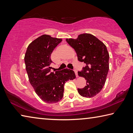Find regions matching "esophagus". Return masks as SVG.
<instances>
[{
    "label": "esophagus",
    "instance_id": "1",
    "mask_svg": "<svg viewBox=\"0 0 133 133\" xmlns=\"http://www.w3.org/2000/svg\"><path fill=\"white\" fill-rule=\"evenodd\" d=\"M74 71H75V74H76V77H77L78 76V73H77V70L76 69H74Z\"/></svg>",
    "mask_w": 133,
    "mask_h": 133
}]
</instances>
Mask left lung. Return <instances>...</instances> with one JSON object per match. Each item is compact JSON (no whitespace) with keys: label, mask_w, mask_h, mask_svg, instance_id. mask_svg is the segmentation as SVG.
Wrapping results in <instances>:
<instances>
[{"label":"left lung","mask_w":133,"mask_h":133,"mask_svg":"<svg viewBox=\"0 0 133 133\" xmlns=\"http://www.w3.org/2000/svg\"><path fill=\"white\" fill-rule=\"evenodd\" d=\"M66 41L75 50L78 61L85 64L78 75L85 78L86 85L78 89V93L84 97L95 96L104 85L109 72L110 57L106 46L94 36L87 33Z\"/></svg>","instance_id":"obj_1"}]
</instances>
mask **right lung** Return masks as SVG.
Listing matches in <instances>:
<instances>
[{
  "label": "right lung",
  "mask_w": 133,
  "mask_h": 133,
  "mask_svg": "<svg viewBox=\"0 0 133 133\" xmlns=\"http://www.w3.org/2000/svg\"><path fill=\"white\" fill-rule=\"evenodd\" d=\"M61 42L62 39L42 35L29 45L24 56L29 82L38 96L48 103L61 100L65 83L76 78L75 72L70 69L51 71V54Z\"/></svg>",
  "instance_id": "obj_1"
}]
</instances>
